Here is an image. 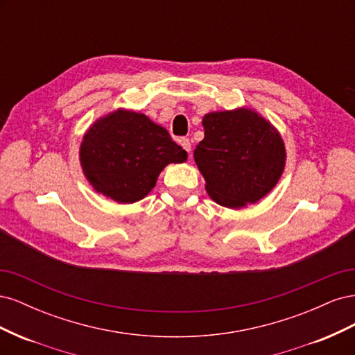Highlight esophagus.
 <instances>
[{
	"mask_svg": "<svg viewBox=\"0 0 355 355\" xmlns=\"http://www.w3.org/2000/svg\"><path fill=\"white\" fill-rule=\"evenodd\" d=\"M179 145L184 148L188 154H191V142H189L188 137H180L179 139Z\"/></svg>",
	"mask_w": 355,
	"mask_h": 355,
	"instance_id": "1",
	"label": "esophagus"
}]
</instances>
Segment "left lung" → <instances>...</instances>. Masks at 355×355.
I'll use <instances>...</instances> for the list:
<instances>
[{"instance_id":"1","label":"left lung","mask_w":355,"mask_h":355,"mask_svg":"<svg viewBox=\"0 0 355 355\" xmlns=\"http://www.w3.org/2000/svg\"><path fill=\"white\" fill-rule=\"evenodd\" d=\"M194 151L209 197L228 209L254 204L275 188L286 167L284 141L262 114L240 106L202 116Z\"/></svg>"}]
</instances>
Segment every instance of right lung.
Returning <instances> with one entry per match:
<instances>
[{"label": "right lung", "mask_w": 355, "mask_h": 355, "mask_svg": "<svg viewBox=\"0 0 355 355\" xmlns=\"http://www.w3.org/2000/svg\"><path fill=\"white\" fill-rule=\"evenodd\" d=\"M188 159L163 125L133 110L118 108L98 118L80 144V164L98 194L120 204L145 198L168 164Z\"/></svg>", "instance_id": "right-lung-1"}]
</instances>
